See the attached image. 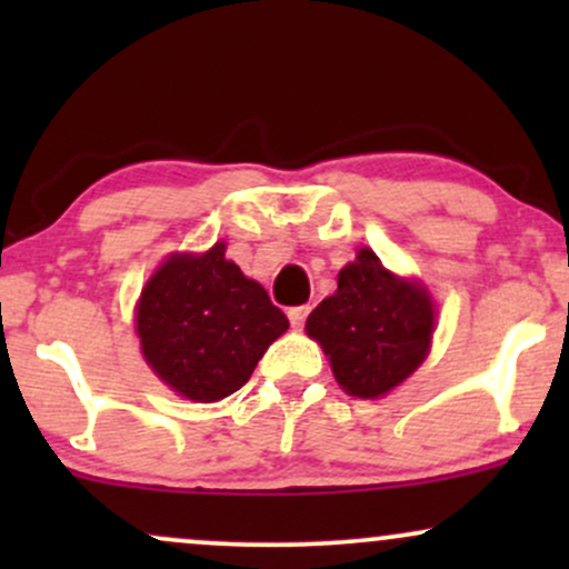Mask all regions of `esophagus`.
<instances>
[{
	"mask_svg": "<svg viewBox=\"0 0 569 569\" xmlns=\"http://www.w3.org/2000/svg\"><path fill=\"white\" fill-rule=\"evenodd\" d=\"M307 312H310V307H307V305L291 307V310H289V321H291L293 329H299V326H305V321H307Z\"/></svg>",
	"mask_w": 569,
	"mask_h": 569,
	"instance_id": "esophagus-1",
	"label": "esophagus"
}]
</instances>
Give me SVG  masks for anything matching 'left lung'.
I'll return each mask as SVG.
<instances>
[{
  "label": "left lung",
  "instance_id": "1",
  "mask_svg": "<svg viewBox=\"0 0 569 569\" xmlns=\"http://www.w3.org/2000/svg\"><path fill=\"white\" fill-rule=\"evenodd\" d=\"M436 310L426 286L385 270L371 248L339 270L337 291L307 318L342 390L380 398L426 361Z\"/></svg>",
  "mask_w": 569,
  "mask_h": 569
}]
</instances>
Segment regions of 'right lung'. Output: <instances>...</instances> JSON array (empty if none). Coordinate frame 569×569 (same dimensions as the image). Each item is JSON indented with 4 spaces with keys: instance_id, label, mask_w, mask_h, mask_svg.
Wrapping results in <instances>:
<instances>
[{
    "instance_id": "obj_1",
    "label": "right lung",
    "mask_w": 569,
    "mask_h": 569,
    "mask_svg": "<svg viewBox=\"0 0 569 569\" xmlns=\"http://www.w3.org/2000/svg\"><path fill=\"white\" fill-rule=\"evenodd\" d=\"M173 253L143 286L136 335L154 375L198 403L227 398L248 382L259 358L289 329L257 280L224 257Z\"/></svg>"
}]
</instances>
